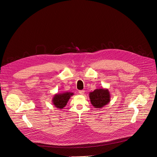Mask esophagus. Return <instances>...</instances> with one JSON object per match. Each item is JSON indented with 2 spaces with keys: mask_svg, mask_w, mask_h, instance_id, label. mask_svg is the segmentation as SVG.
<instances>
[{
  "mask_svg": "<svg viewBox=\"0 0 157 157\" xmlns=\"http://www.w3.org/2000/svg\"><path fill=\"white\" fill-rule=\"evenodd\" d=\"M79 93L81 95H83V94H84V91H83V90L79 91Z\"/></svg>",
  "mask_w": 157,
  "mask_h": 157,
  "instance_id": "34e87169",
  "label": "esophagus"
}]
</instances>
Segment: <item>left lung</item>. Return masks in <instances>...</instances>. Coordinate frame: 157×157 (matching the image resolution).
<instances>
[{
	"instance_id": "left-lung-1",
	"label": "left lung",
	"mask_w": 157,
	"mask_h": 157,
	"mask_svg": "<svg viewBox=\"0 0 157 157\" xmlns=\"http://www.w3.org/2000/svg\"><path fill=\"white\" fill-rule=\"evenodd\" d=\"M91 104L96 109H101L110 102V94L108 89L99 88L89 94Z\"/></svg>"
}]
</instances>
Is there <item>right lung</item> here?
<instances>
[{"label": "right lung", "mask_w": 157, "mask_h": 157, "mask_svg": "<svg viewBox=\"0 0 157 157\" xmlns=\"http://www.w3.org/2000/svg\"><path fill=\"white\" fill-rule=\"evenodd\" d=\"M73 95L74 93L71 92H64L55 94L52 98L53 104L55 107L61 109L66 105L70 98Z\"/></svg>", "instance_id": "obj_1"}]
</instances>
